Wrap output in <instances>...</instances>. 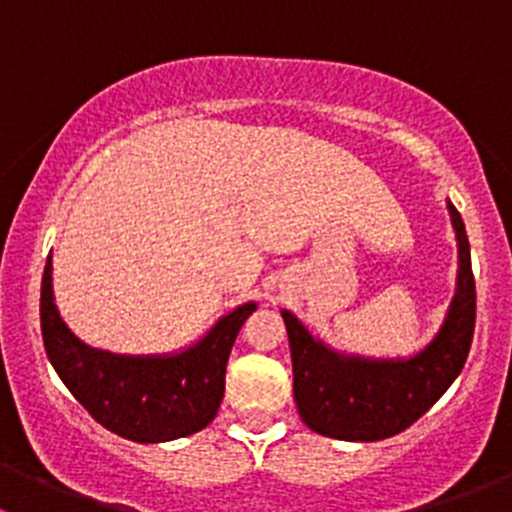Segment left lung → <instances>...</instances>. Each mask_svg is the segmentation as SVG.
<instances>
[{
  "label": "left lung",
  "mask_w": 512,
  "mask_h": 512,
  "mask_svg": "<svg viewBox=\"0 0 512 512\" xmlns=\"http://www.w3.org/2000/svg\"><path fill=\"white\" fill-rule=\"evenodd\" d=\"M458 240L456 294L436 337L409 359H366L329 349L282 309L302 421L339 441H381L418 421L461 374L476 329V280L461 213L448 203Z\"/></svg>",
  "instance_id": "obj_1"
}]
</instances>
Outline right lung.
<instances>
[{
    "mask_svg": "<svg viewBox=\"0 0 512 512\" xmlns=\"http://www.w3.org/2000/svg\"><path fill=\"white\" fill-rule=\"evenodd\" d=\"M255 309V302L240 304L178 354H111L81 342L61 319L51 287V255L41 277V337L51 366L103 428L136 443L175 441L218 416L227 356Z\"/></svg>",
    "mask_w": 512,
    "mask_h": 512,
    "instance_id": "right-lung-1",
    "label": "right lung"
}]
</instances>
